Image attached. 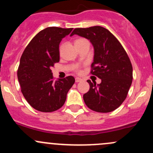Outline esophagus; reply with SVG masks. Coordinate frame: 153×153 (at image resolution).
<instances>
[{"instance_id": "1", "label": "esophagus", "mask_w": 153, "mask_h": 153, "mask_svg": "<svg viewBox=\"0 0 153 153\" xmlns=\"http://www.w3.org/2000/svg\"><path fill=\"white\" fill-rule=\"evenodd\" d=\"M81 78H78V77H77V78H75V82L76 83H78V82H80V81H81Z\"/></svg>"}]
</instances>
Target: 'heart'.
<instances>
[{
	"label": "heart",
	"mask_w": 153,
	"mask_h": 153,
	"mask_svg": "<svg viewBox=\"0 0 153 153\" xmlns=\"http://www.w3.org/2000/svg\"><path fill=\"white\" fill-rule=\"evenodd\" d=\"M84 40H86V39H84V38H79V39H78V40H76V41H75V42H78V41H84ZM74 69H75V71H76V72H78V70H79V69H78V67H77V66H75V67H74Z\"/></svg>",
	"instance_id": "heart-1"
}]
</instances>
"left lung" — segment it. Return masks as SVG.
<instances>
[{
  "label": "left lung",
  "instance_id": "8db88e82",
  "mask_svg": "<svg viewBox=\"0 0 153 153\" xmlns=\"http://www.w3.org/2000/svg\"><path fill=\"white\" fill-rule=\"evenodd\" d=\"M78 35L90 41L94 47L92 75L101 83L88 80L89 90L83 96L86 105L98 112H109L121 105L132 81V66L124 47L108 29L100 26L76 28L70 36Z\"/></svg>",
  "mask_w": 153,
  "mask_h": 153
}]
</instances>
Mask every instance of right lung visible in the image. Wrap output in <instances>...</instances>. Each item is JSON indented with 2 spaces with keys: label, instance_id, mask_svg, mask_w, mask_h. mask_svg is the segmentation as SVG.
Instances as JSON below:
<instances>
[{
  "label": "right lung",
  "instance_id": "1",
  "mask_svg": "<svg viewBox=\"0 0 153 153\" xmlns=\"http://www.w3.org/2000/svg\"><path fill=\"white\" fill-rule=\"evenodd\" d=\"M72 29L52 27L43 29L32 38L21 55L17 72L21 90L36 110H58L64 104L68 91L75 83L72 76L55 81L51 70L60 61L61 40Z\"/></svg>",
  "mask_w": 153,
  "mask_h": 153
}]
</instances>
